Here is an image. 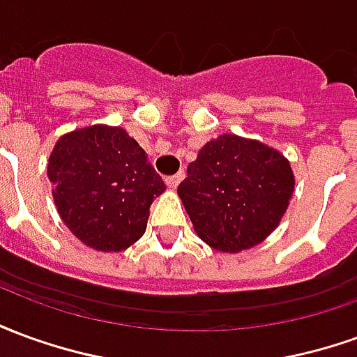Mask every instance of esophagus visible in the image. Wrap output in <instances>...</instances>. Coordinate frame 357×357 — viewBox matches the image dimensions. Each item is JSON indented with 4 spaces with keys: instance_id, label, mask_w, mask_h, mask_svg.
<instances>
[{
    "instance_id": "esophagus-1",
    "label": "esophagus",
    "mask_w": 357,
    "mask_h": 357,
    "mask_svg": "<svg viewBox=\"0 0 357 357\" xmlns=\"http://www.w3.org/2000/svg\"><path fill=\"white\" fill-rule=\"evenodd\" d=\"M183 178H185V172H178V174H174V176H168V178H166V185L170 187V189H176V187L183 181Z\"/></svg>"
}]
</instances>
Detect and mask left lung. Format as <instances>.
Here are the masks:
<instances>
[{"label": "left lung", "mask_w": 357, "mask_h": 357, "mask_svg": "<svg viewBox=\"0 0 357 357\" xmlns=\"http://www.w3.org/2000/svg\"><path fill=\"white\" fill-rule=\"evenodd\" d=\"M292 191V168L279 151L233 133L208 141L178 187L197 235L222 252L262 243L281 222Z\"/></svg>", "instance_id": "left-lung-1"}]
</instances>
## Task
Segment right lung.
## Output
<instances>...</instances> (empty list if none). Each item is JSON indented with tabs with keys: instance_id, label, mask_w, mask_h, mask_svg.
I'll return each instance as SVG.
<instances>
[{
	"instance_id": "1",
	"label": "right lung",
	"mask_w": 357,
	"mask_h": 357,
	"mask_svg": "<svg viewBox=\"0 0 357 357\" xmlns=\"http://www.w3.org/2000/svg\"><path fill=\"white\" fill-rule=\"evenodd\" d=\"M47 176L61 220L101 252H120L139 241L151 204L166 189L139 143L116 126L63 135L50 155Z\"/></svg>"
}]
</instances>
